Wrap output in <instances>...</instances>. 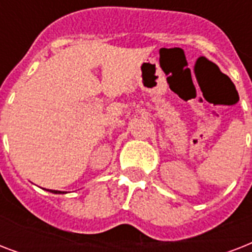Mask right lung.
<instances>
[{"instance_id": "1", "label": "right lung", "mask_w": 252, "mask_h": 252, "mask_svg": "<svg viewBox=\"0 0 252 252\" xmlns=\"http://www.w3.org/2000/svg\"><path fill=\"white\" fill-rule=\"evenodd\" d=\"M48 191H51L52 193H64V192H61V191H53V189H48Z\"/></svg>"}]
</instances>
